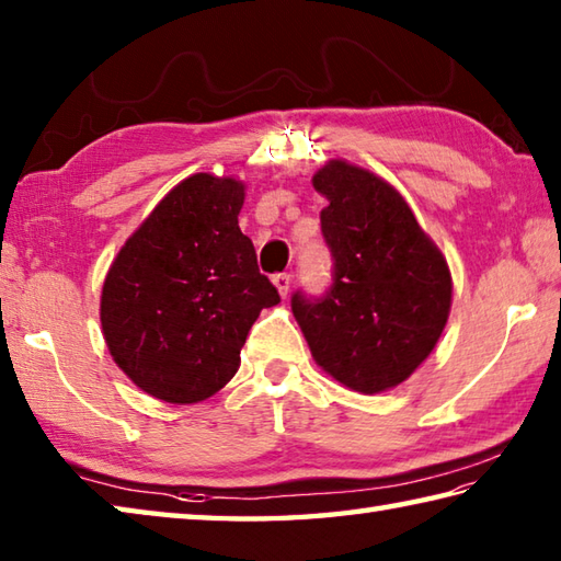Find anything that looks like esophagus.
Listing matches in <instances>:
<instances>
[{"instance_id":"esophagus-1","label":"esophagus","mask_w":561,"mask_h":561,"mask_svg":"<svg viewBox=\"0 0 561 561\" xmlns=\"http://www.w3.org/2000/svg\"><path fill=\"white\" fill-rule=\"evenodd\" d=\"M272 282H274V287H277V291L282 294V297H287V294H289V284H291V274H287V272L274 274Z\"/></svg>"}]
</instances>
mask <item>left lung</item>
Wrapping results in <instances>:
<instances>
[{"label": "left lung", "instance_id": "1", "mask_svg": "<svg viewBox=\"0 0 561 561\" xmlns=\"http://www.w3.org/2000/svg\"><path fill=\"white\" fill-rule=\"evenodd\" d=\"M333 284L291 297L313 360L355 392L404 382L430 358L451 311V272L390 183L331 159L313 174Z\"/></svg>", "mask_w": 561, "mask_h": 561}]
</instances>
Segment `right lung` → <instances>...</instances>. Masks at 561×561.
I'll use <instances>...</instances> for the list:
<instances>
[{
	"label": "right lung",
	"mask_w": 561,
	"mask_h": 561,
	"mask_svg": "<svg viewBox=\"0 0 561 561\" xmlns=\"http://www.w3.org/2000/svg\"><path fill=\"white\" fill-rule=\"evenodd\" d=\"M245 183L193 174L122 245L103 284L100 321L122 373L171 404L216 394L279 291L257 270L238 216Z\"/></svg>",
	"instance_id": "add662e5"
}]
</instances>
